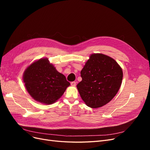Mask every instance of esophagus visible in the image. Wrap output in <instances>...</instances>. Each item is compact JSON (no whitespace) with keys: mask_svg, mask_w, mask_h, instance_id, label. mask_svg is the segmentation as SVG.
<instances>
[{"mask_svg":"<svg viewBox=\"0 0 150 150\" xmlns=\"http://www.w3.org/2000/svg\"><path fill=\"white\" fill-rule=\"evenodd\" d=\"M71 85L72 86H76V82H71Z\"/></svg>","mask_w":150,"mask_h":150,"instance_id":"34e87169","label":"esophagus"}]
</instances>
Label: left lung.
<instances>
[{"instance_id": "1", "label": "left lung", "mask_w": 150, "mask_h": 150, "mask_svg": "<svg viewBox=\"0 0 150 150\" xmlns=\"http://www.w3.org/2000/svg\"><path fill=\"white\" fill-rule=\"evenodd\" d=\"M122 71L111 57L92 54L81 71L82 81L77 88L83 101L91 108H98L111 101L122 83Z\"/></svg>"}]
</instances>
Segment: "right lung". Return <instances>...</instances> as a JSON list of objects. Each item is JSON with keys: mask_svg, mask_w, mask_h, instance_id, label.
<instances>
[{"mask_svg": "<svg viewBox=\"0 0 150 150\" xmlns=\"http://www.w3.org/2000/svg\"><path fill=\"white\" fill-rule=\"evenodd\" d=\"M25 87L34 100L44 104L57 101L70 83L59 72L48 58H41L26 68L23 74Z\"/></svg>", "mask_w": 150, "mask_h": 150, "instance_id": "1", "label": "right lung"}]
</instances>
